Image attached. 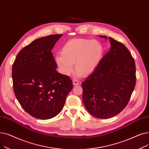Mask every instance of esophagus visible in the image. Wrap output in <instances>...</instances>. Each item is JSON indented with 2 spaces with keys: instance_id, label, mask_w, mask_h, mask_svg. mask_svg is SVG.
Wrapping results in <instances>:
<instances>
[{
  "instance_id": "1",
  "label": "esophagus",
  "mask_w": 149,
  "mask_h": 149,
  "mask_svg": "<svg viewBox=\"0 0 149 149\" xmlns=\"http://www.w3.org/2000/svg\"><path fill=\"white\" fill-rule=\"evenodd\" d=\"M73 84L74 86H77V85L79 84V82L77 80L74 79V80H73Z\"/></svg>"
}]
</instances>
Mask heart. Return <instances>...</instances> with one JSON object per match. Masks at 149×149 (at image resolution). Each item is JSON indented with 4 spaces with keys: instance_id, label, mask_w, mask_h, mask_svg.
Wrapping results in <instances>:
<instances>
[{
    "instance_id": "1",
    "label": "heart",
    "mask_w": 149,
    "mask_h": 149,
    "mask_svg": "<svg viewBox=\"0 0 149 149\" xmlns=\"http://www.w3.org/2000/svg\"><path fill=\"white\" fill-rule=\"evenodd\" d=\"M102 55L103 47L98 41L77 39L68 41L62 48L61 55L55 59L63 74L72 73L75 63L77 75L88 76L96 70Z\"/></svg>"
}]
</instances>
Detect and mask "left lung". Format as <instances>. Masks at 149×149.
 <instances>
[{"instance_id":"1","label":"left lung","mask_w":149,"mask_h":149,"mask_svg":"<svg viewBox=\"0 0 149 149\" xmlns=\"http://www.w3.org/2000/svg\"><path fill=\"white\" fill-rule=\"evenodd\" d=\"M100 37L107 39L105 36ZM108 39L109 52L82 83L85 107L91 115L101 119L114 116L126 107L136 79L135 62L128 49L114 39Z\"/></svg>"}]
</instances>
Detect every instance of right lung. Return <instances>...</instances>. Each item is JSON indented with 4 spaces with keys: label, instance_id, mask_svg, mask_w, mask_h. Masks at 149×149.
<instances>
[{
    "label": "right lung",
    "instance_id": "obj_1",
    "mask_svg": "<svg viewBox=\"0 0 149 149\" xmlns=\"http://www.w3.org/2000/svg\"><path fill=\"white\" fill-rule=\"evenodd\" d=\"M62 34H53L32 42L19 52L13 63L15 96L22 107L37 119H48L62 110L73 88L70 77L56 70L52 49Z\"/></svg>",
    "mask_w": 149,
    "mask_h": 149
}]
</instances>
